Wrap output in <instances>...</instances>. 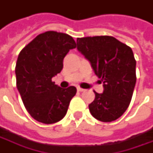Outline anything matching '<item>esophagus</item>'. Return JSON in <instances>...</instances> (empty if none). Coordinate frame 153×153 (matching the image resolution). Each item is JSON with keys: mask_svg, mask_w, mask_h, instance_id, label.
Masks as SVG:
<instances>
[{"mask_svg": "<svg viewBox=\"0 0 153 153\" xmlns=\"http://www.w3.org/2000/svg\"><path fill=\"white\" fill-rule=\"evenodd\" d=\"M77 91H78V92H83V91H85V89H83V88H82L78 87V88H77Z\"/></svg>", "mask_w": 153, "mask_h": 153, "instance_id": "esophagus-1", "label": "esophagus"}]
</instances>
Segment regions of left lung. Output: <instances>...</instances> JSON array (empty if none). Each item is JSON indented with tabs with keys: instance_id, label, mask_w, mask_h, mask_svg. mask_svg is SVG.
<instances>
[{
	"instance_id": "8db88e82",
	"label": "left lung",
	"mask_w": 153,
	"mask_h": 153,
	"mask_svg": "<svg viewBox=\"0 0 153 153\" xmlns=\"http://www.w3.org/2000/svg\"><path fill=\"white\" fill-rule=\"evenodd\" d=\"M76 45L104 87L102 94L94 91L90 113L105 123L117 120L128 107L136 82V61L131 48L110 36L77 38Z\"/></svg>"
}]
</instances>
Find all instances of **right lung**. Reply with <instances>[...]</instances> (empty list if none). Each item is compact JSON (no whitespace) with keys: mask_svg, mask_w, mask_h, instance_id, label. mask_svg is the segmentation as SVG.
Returning <instances> with one entry per match:
<instances>
[{"mask_svg":"<svg viewBox=\"0 0 153 153\" xmlns=\"http://www.w3.org/2000/svg\"><path fill=\"white\" fill-rule=\"evenodd\" d=\"M76 47L65 33L47 31L38 35L20 51L15 67L16 85L27 111L45 124L65 116L76 88H61L52 77L63 69V59Z\"/></svg>","mask_w":153,"mask_h":153,"instance_id":"obj_1","label":"right lung"}]
</instances>
